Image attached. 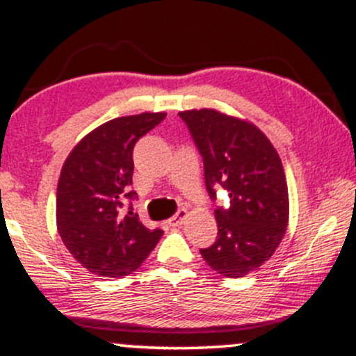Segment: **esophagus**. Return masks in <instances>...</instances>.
Listing matches in <instances>:
<instances>
[{
	"label": "esophagus",
	"mask_w": 356,
	"mask_h": 356,
	"mask_svg": "<svg viewBox=\"0 0 356 356\" xmlns=\"http://www.w3.org/2000/svg\"><path fill=\"white\" fill-rule=\"evenodd\" d=\"M186 216H187V209H179L177 213H175L174 216L169 220V225L170 226H181L182 221L186 220Z\"/></svg>",
	"instance_id": "obj_1"
}]
</instances>
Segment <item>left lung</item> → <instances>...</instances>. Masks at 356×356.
I'll return each mask as SVG.
<instances>
[{
  "instance_id": "left-lung-1",
  "label": "left lung",
  "mask_w": 356,
  "mask_h": 356,
  "mask_svg": "<svg viewBox=\"0 0 356 356\" xmlns=\"http://www.w3.org/2000/svg\"><path fill=\"white\" fill-rule=\"evenodd\" d=\"M204 162L211 199L221 186L229 208L214 209L218 238L201 255L225 277H245L273 255L286 235L289 193L286 174L270 140L247 120L216 109L179 113Z\"/></svg>"
}]
</instances>
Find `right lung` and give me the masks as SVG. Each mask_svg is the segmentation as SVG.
<instances>
[{"instance_id":"1","label":"right lung","mask_w":356,"mask_h":356,"mask_svg":"<svg viewBox=\"0 0 356 356\" xmlns=\"http://www.w3.org/2000/svg\"><path fill=\"white\" fill-rule=\"evenodd\" d=\"M165 113H140L106 121L72 148L57 184V229L69 253L99 277L131 273L159 243L134 213L130 191L134 147Z\"/></svg>"}]
</instances>
